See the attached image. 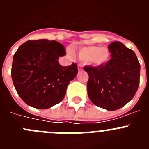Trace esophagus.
Wrapping results in <instances>:
<instances>
[{
  "mask_svg": "<svg viewBox=\"0 0 149 149\" xmlns=\"http://www.w3.org/2000/svg\"><path fill=\"white\" fill-rule=\"evenodd\" d=\"M77 69H78V71H81L83 69V65H81V64H78V65H77Z\"/></svg>",
  "mask_w": 149,
  "mask_h": 149,
  "instance_id": "1",
  "label": "esophagus"
}]
</instances>
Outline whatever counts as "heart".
Segmentation results:
<instances>
[{
    "label": "heart",
    "instance_id": "b5f03b06",
    "mask_svg": "<svg viewBox=\"0 0 149 149\" xmlns=\"http://www.w3.org/2000/svg\"><path fill=\"white\" fill-rule=\"evenodd\" d=\"M110 51L107 47L85 46L77 51V56L82 61L95 66H101L110 60Z\"/></svg>",
    "mask_w": 149,
    "mask_h": 149
}]
</instances>
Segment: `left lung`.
Instances as JSON below:
<instances>
[{"instance_id":"8db88e82","label":"left lung","mask_w":149,"mask_h":149,"mask_svg":"<svg viewBox=\"0 0 149 149\" xmlns=\"http://www.w3.org/2000/svg\"><path fill=\"white\" fill-rule=\"evenodd\" d=\"M111 59L104 65L84 66L89 74L87 93L92 103L113 111L131 101L139 84L140 65L132 50L119 42L109 45Z\"/></svg>"}]
</instances>
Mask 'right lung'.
I'll list each match as a JSON object with an SVG mask.
<instances>
[{
    "label": "right lung",
    "instance_id": "right-lung-1",
    "mask_svg": "<svg viewBox=\"0 0 149 149\" xmlns=\"http://www.w3.org/2000/svg\"><path fill=\"white\" fill-rule=\"evenodd\" d=\"M65 48L56 41H27L13 56L11 75L21 98L36 109H48L64 98L68 84L76 77L77 66H62L58 60Z\"/></svg>",
    "mask_w": 149,
    "mask_h": 149
}]
</instances>
